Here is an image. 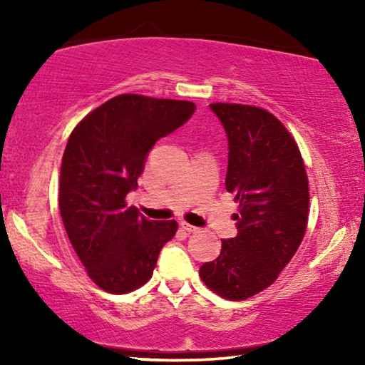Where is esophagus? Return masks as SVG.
<instances>
[{
  "instance_id": "obj_1",
  "label": "esophagus",
  "mask_w": 365,
  "mask_h": 365,
  "mask_svg": "<svg viewBox=\"0 0 365 365\" xmlns=\"http://www.w3.org/2000/svg\"><path fill=\"white\" fill-rule=\"evenodd\" d=\"M181 227L184 229V231H187V232H197L199 231L196 226H191V224H187L186 221L181 222Z\"/></svg>"
}]
</instances>
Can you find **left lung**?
Instances as JSON below:
<instances>
[{
    "mask_svg": "<svg viewBox=\"0 0 365 365\" xmlns=\"http://www.w3.org/2000/svg\"><path fill=\"white\" fill-rule=\"evenodd\" d=\"M229 141L227 192L239 202L237 236L199 269L202 282L229 301L271 286L301 246L309 221V181L299 146L267 109L209 104Z\"/></svg>",
    "mask_w": 365,
    "mask_h": 365,
    "instance_id": "obj_1",
    "label": "left lung"
}]
</instances>
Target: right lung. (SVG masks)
<instances>
[{
    "label": "right lung",
    "instance_id": "right-lung-1",
    "mask_svg": "<svg viewBox=\"0 0 365 365\" xmlns=\"http://www.w3.org/2000/svg\"><path fill=\"white\" fill-rule=\"evenodd\" d=\"M196 104L119 94L69 134L59 174V212L88 276L103 291L128 294L153 276L176 221H149L126 196L138 187L148 153L176 131Z\"/></svg>",
    "mask_w": 365,
    "mask_h": 365
}]
</instances>
